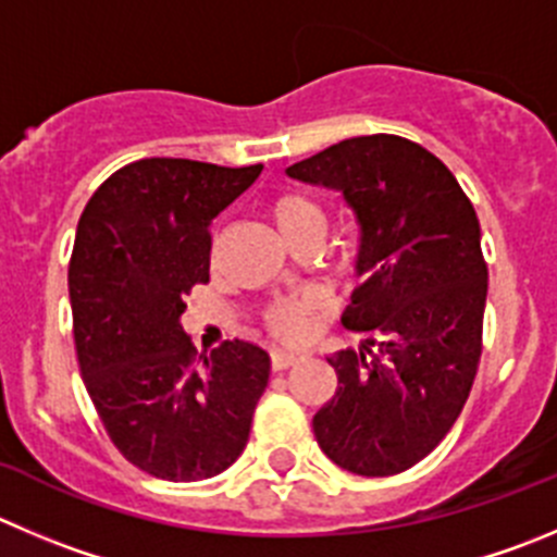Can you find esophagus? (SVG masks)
Returning a JSON list of instances; mask_svg holds the SVG:
<instances>
[{"mask_svg": "<svg viewBox=\"0 0 557 557\" xmlns=\"http://www.w3.org/2000/svg\"><path fill=\"white\" fill-rule=\"evenodd\" d=\"M295 363H300L298 352H284V349H273V352H270V369H273V372H284V369L295 367Z\"/></svg>", "mask_w": 557, "mask_h": 557, "instance_id": "obj_1", "label": "esophagus"}]
</instances>
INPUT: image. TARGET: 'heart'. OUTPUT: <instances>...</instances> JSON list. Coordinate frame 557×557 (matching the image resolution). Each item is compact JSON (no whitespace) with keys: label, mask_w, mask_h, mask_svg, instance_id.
I'll return each mask as SVG.
<instances>
[{"label":"heart","mask_w":557,"mask_h":557,"mask_svg":"<svg viewBox=\"0 0 557 557\" xmlns=\"http://www.w3.org/2000/svg\"><path fill=\"white\" fill-rule=\"evenodd\" d=\"M268 219L289 246H298L300 240H309V237L322 240V232H325V213H322L320 202H314L309 194H300V190L275 194L268 202ZM322 311H325V300L317 293H304L268 306L262 322L270 336L293 344L309 336L311 325Z\"/></svg>","instance_id":"b5f03b06"}]
</instances>
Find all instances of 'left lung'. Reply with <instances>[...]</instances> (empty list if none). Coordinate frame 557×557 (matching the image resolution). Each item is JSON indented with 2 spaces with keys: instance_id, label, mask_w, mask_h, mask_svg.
Here are the masks:
<instances>
[{
  "instance_id": "left-lung-1",
  "label": "left lung",
  "mask_w": 557,
  "mask_h": 557,
  "mask_svg": "<svg viewBox=\"0 0 557 557\" xmlns=\"http://www.w3.org/2000/svg\"><path fill=\"white\" fill-rule=\"evenodd\" d=\"M287 174L342 190L355 210L363 284L344 325L380 347L327 358L338 388L314 416V437L355 475L405 473L446 437L479 372L486 304L479 215L441 158L394 134L344 139Z\"/></svg>"
}]
</instances>
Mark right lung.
<instances>
[{
  "label": "right lung",
  "instance_id": "1",
  "mask_svg": "<svg viewBox=\"0 0 557 557\" xmlns=\"http://www.w3.org/2000/svg\"><path fill=\"white\" fill-rule=\"evenodd\" d=\"M262 172L188 158L116 169L78 219L67 287L78 369L109 441L163 481H202L243 454L270 358L235 338L199 355L180 327L210 282V221Z\"/></svg>",
  "mask_w": 557,
  "mask_h": 557
}]
</instances>
